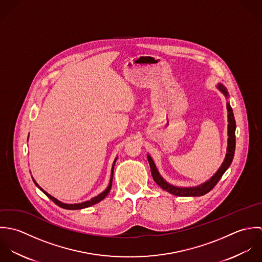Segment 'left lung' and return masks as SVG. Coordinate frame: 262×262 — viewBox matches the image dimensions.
<instances>
[{"label": "left lung", "mask_w": 262, "mask_h": 262, "mask_svg": "<svg viewBox=\"0 0 262 262\" xmlns=\"http://www.w3.org/2000/svg\"><path fill=\"white\" fill-rule=\"evenodd\" d=\"M217 88L226 96H228V92H227L226 88L222 84H219ZM227 109H228V121H229V124H228V136H229V139H228L227 155H226L224 163L222 164V166L220 167L217 172L209 179V181H207L206 183H204V184H202L200 186H196V187H176V186H173V185L169 184L168 182H166L161 177V175L159 174L157 168H156L152 158L148 156V161H149V164H150V167H151V172H152L153 179L155 180V182L157 183L158 185L162 189L170 192L171 194L177 195V196H202V195L207 194L208 192H209L216 185V183L221 180L223 174L230 167V165H231V163L233 161V158H234L235 147H236V136H235L236 121H235V117H234V114H233L232 107L230 106L229 103H227Z\"/></svg>", "instance_id": "1"}]
</instances>
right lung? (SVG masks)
Instances as JSON below:
<instances>
[{"label":"right lung","mask_w":262,"mask_h":262,"mask_svg":"<svg viewBox=\"0 0 262 262\" xmlns=\"http://www.w3.org/2000/svg\"><path fill=\"white\" fill-rule=\"evenodd\" d=\"M115 162H116V159H115V161H114V163H113V165H112V170H111V178H110V182H109V185H108V187L105 189L104 191L102 192V193H100L99 195H97V196H95V198H93L92 200H90V201H88V202H85V203H82V204H75V205H67V204H62V203H60V202H58L56 199H54L53 196H52L51 194H49L48 192H46L41 187H39L38 186V184L35 182V180L33 179V181H34V183L39 187V189L49 198V199H51L52 201H53V203L56 205V206H58L59 208H62V209H85V208H88V207H91V206H93V205H95V204H98L99 202H101L103 199L106 198V195L109 193V191H110V189H111V186H112V178H113V169H114V165H115Z\"/></svg>","instance_id":"add662e5"}]
</instances>
